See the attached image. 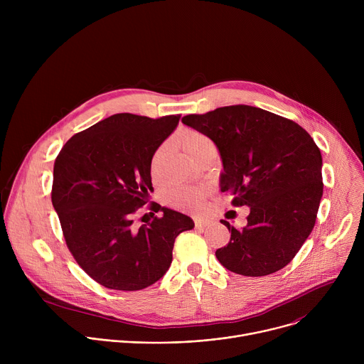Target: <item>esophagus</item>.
Listing matches in <instances>:
<instances>
[{"mask_svg": "<svg viewBox=\"0 0 364 364\" xmlns=\"http://www.w3.org/2000/svg\"><path fill=\"white\" fill-rule=\"evenodd\" d=\"M212 223H213V220H210V219H196L194 220L196 229H204L207 226H210Z\"/></svg>", "mask_w": 364, "mask_h": 364, "instance_id": "esophagus-1", "label": "esophagus"}]
</instances>
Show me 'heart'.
Masks as SVG:
<instances>
[{
	"mask_svg": "<svg viewBox=\"0 0 364 364\" xmlns=\"http://www.w3.org/2000/svg\"><path fill=\"white\" fill-rule=\"evenodd\" d=\"M180 144H181L183 149L190 155L193 160L196 157H198L200 154L205 152L207 149L216 148L213 141L209 136L197 129L183 131L180 135ZM166 152H167V144H163L157 149H155V152L151 157L149 168H151V176L155 180H159V177H160V168H161V163L166 157ZM210 193H212V190L203 184L178 186V187L171 188L167 193L166 200H167L168 205L174 207V209L184 210V212H197L201 209L205 198L210 196Z\"/></svg>",
	"mask_w": 364,
	"mask_h": 364,
	"instance_id": "obj_1",
	"label": "heart"
}]
</instances>
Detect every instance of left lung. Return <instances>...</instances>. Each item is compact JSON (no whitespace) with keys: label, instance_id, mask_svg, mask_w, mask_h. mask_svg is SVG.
<instances>
[{"label":"left lung","instance_id":"1","mask_svg":"<svg viewBox=\"0 0 364 364\" xmlns=\"http://www.w3.org/2000/svg\"><path fill=\"white\" fill-rule=\"evenodd\" d=\"M183 124L219 148L222 191L233 205H249L242 229L222 223L230 242L219 262L243 277H265L287 267L313 232L323 197L321 151L296 122L249 105L186 115Z\"/></svg>","mask_w":364,"mask_h":364}]
</instances>
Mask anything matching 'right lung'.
Segmentation results:
<instances>
[{
	"label": "right lung",
	"instance_id": "obj_1",
	"mask_svg": "<svg viewBox=\"0 0 364 364\" xmlns=\"http://www.w3.org/2000/svg\"><path fill=\"white\" fill-rule=\"evenodd\" d=\"M181 115L115 114L75 134L53 167L51 203L77 265L102 287L138 291L157 282L173 261L176 237L193 220L159 203L139 228L134 216L148 201L151 157Z\"/></svg>",
	"mask_w": 364,
	"mask_h": 364
}]
</instances>
